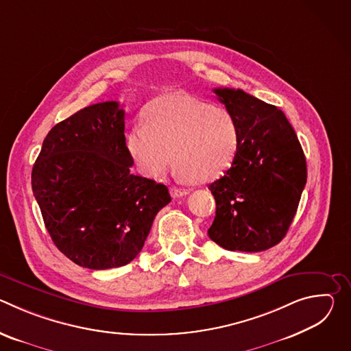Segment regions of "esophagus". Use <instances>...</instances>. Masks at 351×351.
<instances>
[{
    "mask_svg": "<svg viewBox=\"0 0 351 351\" xmlns=\"http://www.w3.org/2000/svg\"><path fill=\"white\" fill-rule=\"evenodd\" d=\"M190 190L189 189H180V187H171V194L172 197H183L186 194H189Z\"/></svg>",
    "mask_w": 351,
    "mask_h": 351,
    "instance_id": "esophagus-1",
    "label": "esophagus"
}]
</instances>
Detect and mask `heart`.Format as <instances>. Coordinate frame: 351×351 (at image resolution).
<instances>
[{"label": "heart", "instance_id": "b5f03b06", "mask_svg": "<svg viewBox=\"0 0 351 351\" xmlns=\"http://www.w3.org/2000/svg\"><path fill=\"white\" fill-rule=\"evenodd\" d=\"M138 171L160 178L176 164L183 178L207 182L226 171L239 148V126L232 112L183 93H168L145 107L126 136ZM176 157H173V154Z\"/></svg>", "mask_w": 351, "mask_h": 351}]
</instances>
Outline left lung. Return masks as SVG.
Here are the masks:
<instances>
[{"label":"left lung","mask_w":351,"mask_h":351,"mask_svg":"<svg viewBox=\"0 0 351 351\" xmlns=\"http://www.w3.org/2000/svg\"><path fill=\"white\" fill-rule=\"evenodd\" d=\"M239 126L232 167L208 186L217 213L208 236L230 252L257 253L287 233L307 182L297 134L275 106L237 88H214Z\"/></svg>","instance_id":"left-lung-1"}]
</instances>
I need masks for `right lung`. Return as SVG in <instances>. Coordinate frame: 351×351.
<instances>
[{"instance_id":"1","label":"right lung","mask_w":351,"mask_h":351,"mask_svg":"<svg viewBox=\"0 0 351 351\" xmlns=\"http://www.w3.org/2000/svg\"><path fill=\"white\" fill-rule=\"evenodd\" d=\"M125 111L117 101L86 107L57 123L33 165L32 189L60 252L88 269L137 257L168 187L130 173Z\"/></svg>"}]
</instances>
